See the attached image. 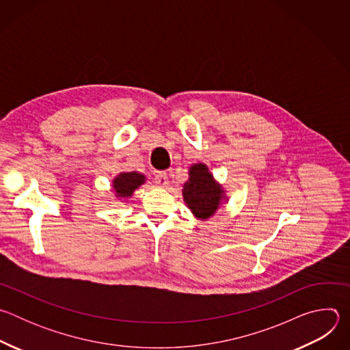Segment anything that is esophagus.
Returning a JSON list of instances; mask_svg holds the SVG:
<instances>
[{
  "instance_id": "1",
  "label": "esophagus",
  "mask_w": 350,
  "mask_h": 350,
  "mask_svg": "<svg viewBox=\"0 0 350 350\" xmlns=\"http://www.w3.org/2000/svg\"><path fill=\"white\" fill-rule=\"evenodd\" d=\"M155 183L159 187H166L167 185V173L166 172H158L155 174Z\"/></svg>"
}]
</instances>
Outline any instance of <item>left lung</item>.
<instances>
[{
	"label": "left lung",
	"instance_id": "left-lung-1",
	"mask_svg": "<svg viewBox=\"0 0 350 350\" xmlns=\"http://www.w3.org/2000/svg\"><path fill=\"white\" fill-rule=\"evenodd\" d=\"M223 188L209 173L206 165L196 163L189 169V180L184 184L183 195L187 206L201 220L212 217L223 199Z\"/></svg>",
	"mask_w": 350,
	"mask_h": 350
}]
</instances>
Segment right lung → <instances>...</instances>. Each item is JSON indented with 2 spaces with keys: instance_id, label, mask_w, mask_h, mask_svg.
I'll return each instance as SVG.
<instances>
[{
  "instance_id": "add662e5",
  "label": "right lung",
  "mask_w": 350,
  "mask_h": 350,
  "mask_svg": "<svg viewBox=\"0 0 350 350\" xmlns=\"http://www.w3.org/2000/svg\"><path fill=\"white\" fill-rule=\"evenodd\" d=\"M145 183V176L137 172H129V173H120L113 180V189L116 192V196L119 198H130L133 192Z\"/></svg>"
}]
</instances>
